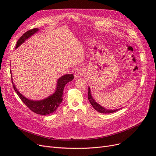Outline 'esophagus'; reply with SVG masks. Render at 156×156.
<instances>
[{"label": "esophagus", "instance_id": "esophagus-1", "mask_svg": "<svg viewBox=\"0 0 156 156\" xmlns=\"http://www.w3.org/2000/svg\"><path fill=\"white\" fill-rule=\"evenodd\" d=\"M84 74V72L81 69H77L75 72V77L76 78H81V76H82Z\"/></svg>", "mask_w": 156, "mask_h": 156}]
</instances>
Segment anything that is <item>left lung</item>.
<instances>
[{"label": "left lung", "mask_w": 156, "mask_h": 156, "mask_svg": "<svg viewBox=\"0 0 156 156\" xmlns=\"http://www.w3.org/2000/svg\"><path fill=\"white\" fill-rule=\"evenodd\" d=\"M88 99L90 102L91 105H92V107L98 112H99L101 113H104V114H109V113H112L114 112H116L118 110L121 109H114V110H111V109H107L103 107H102L101 105H100L99 104L97 103L95 100L93 99V97L91 94L90 92V88L88 87Z\"/></svg>", "instance_id": "1"}]
</instances>
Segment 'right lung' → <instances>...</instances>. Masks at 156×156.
I'll return each mask as SVG.
<instances>
[{"label": "right lung", "mask_w": 156, "mask_h": 156, "mask_svg": "<svg viewBox=\"0 0 156 156\" xmlns=\"http://www.w3.org/2000/svg\"><path fill=\"white\" fill-rule=\"evenodd\" d=\"M38 30H39L38 28H34L24 33L18 40L17 44H16V48H17L21 44H22L24 42V41L28 39L29 37H30L31 35L35 34ZM11 75L13 88L16 94H18L21 100L23 101V102L33 112H34L38 114H41V115L45 116L54 112L57 109V108L59 107L63 99V91L65 85L68 82H69V81H72L74 78V76L73 74L65 75L61 76L58 79V80H57L56 90L53 94L48 96L46 99L43 100L32 101L28 99L27 98L24 97L18 90L13 83L12 74H11Z\"/></svg>", "instance_id": "obj_1"}]
</instances>
